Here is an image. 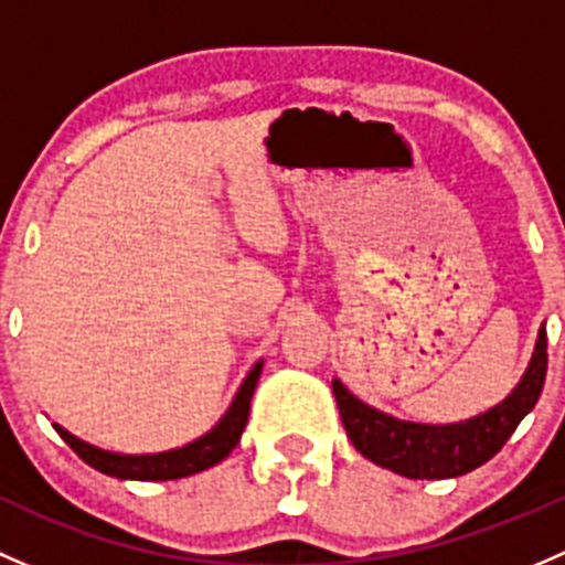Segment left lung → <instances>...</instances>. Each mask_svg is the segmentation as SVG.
Instances as JSON below:
<instances>
[{
  "instance_id": "1",
  "label": "left lung",
  "mask_w": 565,
  "mask_h": 565,
  "mask_svg": "<svg viewBox=\"0 0 565 565\" xmlns=\"http://www.w3.org/2000/svg\"><path fill=\"white\" fill-rule=\"evenodd\" d=\"M546 377V329L542 326L536 348L520 383L495 408L451 424H422L383 413L348 392L342 381H331L337 408L351 444L381 468L405 479H457L470 473L503 449L516 424L539 403Z\"/></svg>"
}]
</instances>
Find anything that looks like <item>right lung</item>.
Here are the masks:
<instances>
[{
	"instance_id": "1",
	"label": "right lung",
	"mask_w": 565,
	"mask_h": 565,
	"mask_svg": "<svg viewBox=\"0 0 565 565\" xmlns=\"http://www.w3.org/2000/svg\"><path fill=\"white\" fill-rule=\"evenodd\" d=\"M260 370H264V359L253 364L247 377L242 381L239 392H236L234 403L228 411L220 416V422L209 429L206 435L195 438L193 444H184L171 451H157V455H116V451L97 449V446L86 444V440L75 438L65 427L54 424L60 438L65 440L70 449L75 451L86 465H92L100 473L114 476V479H132V481H168V479H184V476L201 473V470L212 468V465L223 462L231 451L239 444L244 424L249 416V399H253L255 383H258Z\"/></svg>"
}]
</instances>
